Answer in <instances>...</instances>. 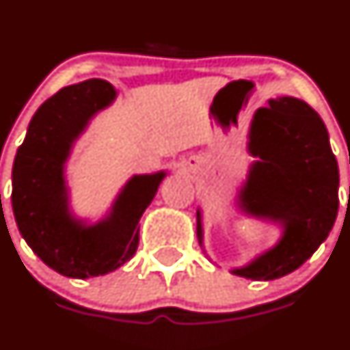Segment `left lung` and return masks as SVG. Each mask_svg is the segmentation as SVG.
<instances>
[{
    "mask_svg": "<svg viewBox=\"0 0 350 350\" xmlns=\"http://www.w3.org/2000/svg\"><path fill=\"white\" fill-rule=\"evenodd\" d=\"M249 152L259 157L239 203L245 213L283 225L281 241L237 276L271 281L298 269L330 234L338 210V165L325 123L303 100L281 96L254 115ZM198 241H203L198 210Z\"/></svg>",
    "mask_w": 350,
    "mask_h": 350,
    "instance_id": "obj_1",
    "label": "left lung"
}]
</instances>
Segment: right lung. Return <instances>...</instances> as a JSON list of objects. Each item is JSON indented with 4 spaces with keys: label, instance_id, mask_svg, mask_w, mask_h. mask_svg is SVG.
I'll use <instances>...</instances> for the list:
<instances>
[{
    "label": "right lung",
    "instance_id": "add662e5",
    "mask_svg": "<svg viewBox=\"0 0 350 350\" xmlns=\"http://www.w3.org/2000/svg\"><path fill=\"white\" fill-rule=\"evenodd\" d=\"M115 98V88L105 79L62 88L35 111L13 162L12 204L20 234L49 267L67 278L103 276L132 259L140 217L165 176H133L96 225L86 227L69 213L64 164L70 147L94 113Z\"/></svg>",
    "mask_w": 350,
    "mask_h": 350
}]
</instances>
